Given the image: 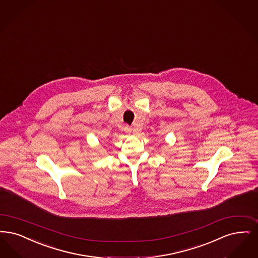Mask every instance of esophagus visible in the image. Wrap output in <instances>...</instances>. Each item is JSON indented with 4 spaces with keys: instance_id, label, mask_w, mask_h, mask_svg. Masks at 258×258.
Listing matches in <instances>:
<instances>
[{
    "instance_id": "1",
    "label": "esophagus",
    "mask_w": 258,
    "mask_h": 258,
    "mask_svg": "<svg viewBox=\"0 0 258 258\" xmlns=\"http://www.w3.org/2000/svg\"><path fill=\"white\" fill-rule=\"evenodd\" d=\"M125 131H126V132H127V133H132V131H133V130H132V128H131V127H128V126H126V127H125Z\"/></svg>"
}]
</instances>
